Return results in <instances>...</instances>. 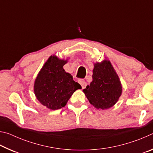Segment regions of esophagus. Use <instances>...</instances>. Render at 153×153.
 Wrapping results in <instances>:
<instances>
[{
  "label": "esophagus",
  "instance_id": "34e87169",
  "mask_svg": "<svg viewBox=\"0 0 153 153\" xmlns=\"http://www.w3.org/2000/svg\"><path fill=\"white\" fill-rule=\"evenodd\" d=\"M79 84L81 85L82 89H84V88H86V85H87V83H86V82H85L84 80L79 79Z\"/></svg>",
  "mask_w": 153,
  "mask_h": 153
}]
</instances>
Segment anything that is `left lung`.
Listing matches in <instances>:
<instances>
[{
	"instance_id": "8db88e82",
	"label": "left lung",
	"mask_w": 153,
	"mask_h": 153,
	"mask_svg": "<svg viewBox=\"0 0 153 153\" xmlns=\"http://www.w3.org/2000/svg\"><path fill=\"white\" fill-rule=\"evenodd\" d=\"M83 92L90 104L98 109H107L118 101L122 86L109 61L94 64L92 82Z\"/></svg>"
}]
</instances>
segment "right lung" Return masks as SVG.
Masks as SVG:
<instances>
[{
  "label": "right lung",
  "mask_w": 153,
  "mask_h": 153,
  "mask_svg": "<svg viewBox=\"0 0 153 153\" xmlns=\"http://www.w3.org/2000/svg\"><path fill=\"white\" fill-rule=\"evenodd\" d=\"M67 60L51 56L44 65L34 82V94L42 105L57 110L66 105L71 96L82 87L67 73L63 65Z\"/></svg>",
  "instance_id": "obj_1"
}]
</instances>
